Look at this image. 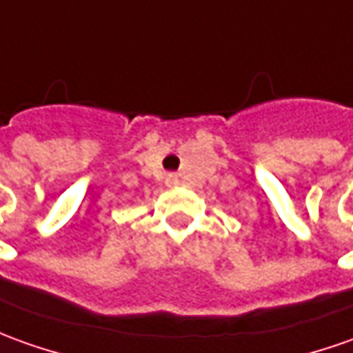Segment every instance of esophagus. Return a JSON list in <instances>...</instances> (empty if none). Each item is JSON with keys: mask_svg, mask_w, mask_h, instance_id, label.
<instances>
[{"mask_svg": "<svg viewBox=\"0 0 353 353\" xmlns=\"http://www.w3.org/2000/svg\"><path fill=\"white\" fill-rule=\"evenodd\" d=\"M168 183H170V185H177V177L176 176H168Z\"/></svg>", "mask_w": 353, "mask_h": 353, "instance_id": "obj_1", "label": "esophagus"}]
</instances>
